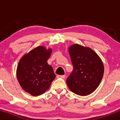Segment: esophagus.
<instances>
[{"instance_id":"1","label":"esophagus","mask_w":120,"mask_h":120,"mask_svg":"<svg viewBox=\"0 0 120 120\" xmlns=\"http://www.w3.org/2000/svg\"><path fill=\"white\" fill-rule=\"evenodd\" d=\"M57 77L58 78H61V79H65V75H58Z\"/></svg>"}]
</instances>
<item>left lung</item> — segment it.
<instances>
[{
  "instance_id": "left-lung-1",
  "label": "left lung",
  "mask_w": 120,
  "mask_h": 120,
  "mask_svg": "<svg viewBox=\"0 0 120 120\" xmlns=\"http://www.w3.org/2000/svg\"><path fill=\"white\" fill-rule=\"evenodd\" d=\"M73 70L67 79L70 90L79 96H87L99 85L104 73L101 59L88 47L74 44L69 48Z\"/></svg>"
}]
</instances>
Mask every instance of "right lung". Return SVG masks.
<instances>
[{
	"instance_id": "right-lung-1",
	"label": "right lung",
	"mask_w": 120,
	"mask_h": 120,
	"mask_svg": "<svg viewBox=\"0 0 120 120\" xmlns=\"http://www.w3.org/2000/svg\"><path fill=\"white\" fill-rule=\"evenodd\" d=\"M52 50L38 46L19 61L17 77L22 88L32 96H40L49 88L56 75L47 60Z\"/></svg>"
}]
</instances>
